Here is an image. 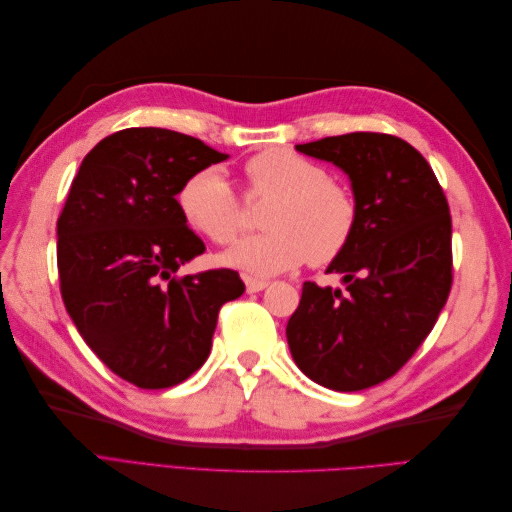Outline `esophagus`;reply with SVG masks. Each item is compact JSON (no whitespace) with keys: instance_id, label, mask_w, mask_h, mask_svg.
Listing matches in <instances>:
<instances>
[{"instance_id":"esophagus-1","label":"esophagus","mask_w":512,"mask_h":512,"mask_svg":"<svg viewBox=\"0 0 512 512\" xmlns=\"http://www.w3.org/2000/svg\"><path fill=\"white\" fill-rule=\"evenodd\" d=\"M267 286H269V282L256 280V277L245 275V288H247V292H260V290H265Z\"/></svg>"}]
</instances>
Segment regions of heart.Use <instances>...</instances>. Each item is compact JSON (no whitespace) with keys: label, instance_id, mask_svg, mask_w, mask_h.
<instances>
[{"label":"heart","instance_id":"1","mask_svg":"<svg viewBox=\"0 0 512 512\" xmlns=\"http://www.w3.org/2000/svg\"><path fill=\"white\" fill-rule=\"evenodd\" d=\"M245 194L271 198L262 226L226 254L230 267L269 277L307 260L324 267L344 254L359 226V203L348 185L327 168L290 149H267L243 164ZM177 205L183 220L215 245L235 243L243 230V207L218 168H200L181 183Z\"/></svg>","mask_w":512,"mask_h":512}]
</instances>
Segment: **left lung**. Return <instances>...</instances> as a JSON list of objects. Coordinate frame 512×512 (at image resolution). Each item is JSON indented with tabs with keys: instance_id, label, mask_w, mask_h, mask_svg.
<instances>
[{
	"instance_id": "obj_1",
	"label": "left lung",
	"mask_w": 512,
	"mask_h": 512,
	"mask_svg": "<svg viewBox=\"0 0 512 512\" xmlns=\"http://www.w3.org/2000/svg\"><path fill=\"white\" fill-rule=\"evenodd\" d=\"M352 181L359 226L329 265L346 290L303 284L286 337L305 376L333 391H363L395 376L425 337L453 286L451 211L429 162L382 132L297 145Z\"/></svg>"
}]
</instances>
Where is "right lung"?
<instances>
[{"label":"right lung","mask_w":512,"mask_h":512,"mask_svg":"<svg viewBox=\"0 0 512 512\" xmlns=\"http://www.w3.org/2000/svg\"><path fill=\"white\" fill-rule=\"evenodd\" d=\"M226 153L164 128L119 130L91 149L57 220L61 299L85 344L138 389H168L207 361L237 271L179 275L205 243L177 205L181 183Z\"/></svg>","instance_id":"right-lung-1"}]
</instances>
